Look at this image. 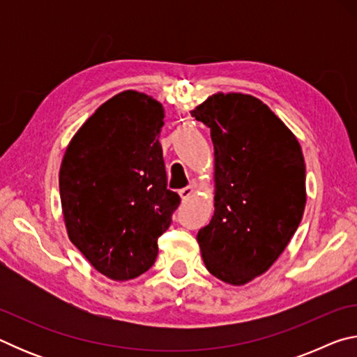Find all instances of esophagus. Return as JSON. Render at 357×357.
<instances>
[{
  "label": "esophagus",
  "mask_w": 357,
  "mask_h": 357,
  "mask_svg": "<svg viewBox=\"0 0 357 357\" xmlns=\"http://www.w3.org/2000/svg\"><path fill=\"white\" fill-rule=\"evenodd\" d=\"M192 193H193V187H184V189H181V190H179V197H181V200H183V202L189 200Z\"/></svg>",
  "instance_id": "1"
}]
</instances>
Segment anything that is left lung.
I'll return each mask as SVG.
<instances>
[{
  "label": "left lung",
  "mask_w": 357,
  "mask_h": 357,
  "mask_svg": "<svg viewBox=\"0 0 357 357\" xmlns=\"http://www.w3.org/2000/svg\"><path fill=\"white\" fill-rule=\"evenodd\" d=\"M192 114L214 144V215L197 234L204 266L241 287L285 250L305 208V162L298 138L250 94L215 93Z\"/></svg>",
  "instance_id": "1"
}]
</instances>
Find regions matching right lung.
<instances>
[{"label": "right lung", "mask_w": 357, "mask_h": 357, "mask_svg": "<svg viewBox=\"0 0 357 357\" xmlns=\"http://www.w3.org/2000/svg\"><path fill=\"white\" fill-rule=\"evenodd\" d=\"M159 100L123 91L102 104L72 137L59 168L70 243L108 279H135L154 264L157 239L179 206L167 189Z\"/></svg>", "instance_id": "right-lung-1"}]
</instances>
